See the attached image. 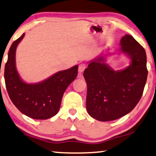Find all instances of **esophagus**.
<instances>
[{"instance_id": "1", "label": "esophagus", "mask_w": 156, "mask_h": 156, "mask_svg": "<svg viewBox=\"0 0 156 156\" xmlns=\"http://www.w3.org/2000/svg\"><path fill=\"white\" fill-rule=\"evenodd\" d=\"M86 65L85 64H80V65H79V69H78V71H79V73L81 74L84 71V69H86Z\"/></svg>"}]
</instances>
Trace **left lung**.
<instances>
[{"label":"left lung","instance_id":"8db88e82","mask_svg":"<svg viewBox=\"0 0 156 156\" xmlns=\"http://www.w3.org/2000/svg\"><path fill=\"white\" fill-rule=\"evenodd\" d=\"M120 44L121 52L131 59L129 67L114 71L101 56L91 61L84 72L87 112L100 121L116 120L131 112L146 85L148 70L144 48L129 35L121 38Z\"/></svg>","mask_w":156,"mask_h":156}]
</instances>
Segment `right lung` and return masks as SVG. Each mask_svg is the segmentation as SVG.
Wrapping results in <instances>:
<instances>
[{"label":"right lung","mask_w":156,"mask_h":156,"mask_svg":"<svg viewBox=\"0 0 156 156\" xmlns=\"http://www.w3.org/2000/svg\"><path fill=\"white\" fill-rule=\"evenodd\" d=\"M25 33L12 42L5 65L4 78L10 99L23 114L35 119H48L57 114L67 87L77 76L78 66L59 71L43 82L27 84L21 80L16 66V52Z\"/></svg>","instance_id":"obj_1"}]
</instances>
